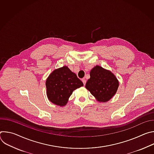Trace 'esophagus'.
Returning <instances> with one entry per match:
<instances>
[{
  "mask_svg": "<svg viewBox=\"0 0 154 154\" xmlns=\"http://www.w3.org/2000/svg\"><path fill=\"white\" fill-rule=\"evenodd\" d=\"M82 82H83V84H84V85H85V84H86V79H85V78H83V79H82Z\"/></svg>",
  "mask_w": 154,
  "mask_h": 154,
  "instance_id": "esophagus-1",
  "label": "esophagus"
}]
</instances>
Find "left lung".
I'll return each mask as SVG.
<instances>
[{
    "instance_id": "left-lung-1",
    "label": "left lung",
    "mask_w": 154,
    "mask_h": 154,
    "mask_svg": "<svg viewBox=\"0 0 154 154\" xmlns=\"http://www.w3.org/2000/svg\"><path fill=\"white\" fill-rule=\"evenodd\" d=\"M85 88L99 102H106L116 93L119 81L110 71L96 65L90 71Z\"/></svg>"
}]
</instances>
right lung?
<instances>
[{
    "instance_id": "obj_1",
    "label": "right lung",
    "mask_w": 154,
    "mask_h": 154,
    "mask_svg": "<svg viewBox=\"0 0 154 154\" xmlns=\"http://www.w3.org/2000/svg\"><path fill=\"white\" fill-rule=\"evenodd\" d=\"M83 86V82L77 75L64 66L53 71L47 78V96L51 102L63 106L68 103L73 91Z\"/></svg>"
}]
</instances>
